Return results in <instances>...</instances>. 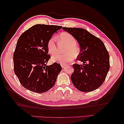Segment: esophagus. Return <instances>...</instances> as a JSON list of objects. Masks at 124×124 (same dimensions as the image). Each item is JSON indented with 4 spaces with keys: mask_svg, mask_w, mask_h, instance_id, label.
<instances>
[{
    "mask_svg": "<svg viewBox=\"0 0 124 124\" xmlns=\"http://www.w3.org/2000/svg\"><path fill=\"white\" fill-rule=\"evenodd\" d=\"M65 67V65H64V64H61V67H62V68H64Z\"/></svg>",
    "mask_w": 124,
    "mask_h": 124,
    "instance_id": "1",
    "label": "esophagus"
}]
</instances>
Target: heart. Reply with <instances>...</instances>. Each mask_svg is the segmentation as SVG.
Masks as SVG:
<instances>
[{"label":"heart","mask_w":124,"mask_h":124,"mask_svg":"<svg viewBox=\"0 0 124 124\" xmlns=\"http://www.w3.org/2000/svg\"><path fill=\"white\" fill-rule=\"evenodd\" d=\"M59 38L61 41L67 45L65 50L67 53L64 54H54L52 55V60L54 62L59 63L61 64H65L72 60L73 56H77L79 53V49L76 45V39L69 33L63 32L61 33ZM47 48L51 54H54L56 52L57 48L55 38L52 37L49 39L47 43Z\"/></svg>","instance_id":"obj_1"}]
</instances>
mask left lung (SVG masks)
Segmentation results:
<instances>
[{
	"label": "left lung",
	"mask_w": 124,
	"mask_h": 124,
	"mask_svg": "<svg viewBox=\"0 0 124 124\" xmlns=\"http://www.w3.org/2000/svg\"><path fill=\"white\" fill-rule=\"evenodd\" d=\"M79 45L78 55L83 65H72L74 71L71 79L75 87L83 92L93 91L102 85L110 68L109 55L101 40L82 28L63 27Z\"/></svg>",
	"instance_id": "left-lung-1"
}]
</instances>
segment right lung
Masks as SVG:
<instances>
[{
  "label": "right lung",
  "mask_w": 124,
  "mask_h": 124,
  "mask_svg": "<svg viewBox=\"0 0 124 124\" xmlns=\"http://www.w3.org/2000/svg\"><path fill=\"white\" fill-rule=\"evenodd\" d=\"M62 26L36 24L18 38L13 55L14 69L21 85L35 93L48 91L55 85L62 70L56 62L47 63L51 58L47 43Z\"/></svg>",
  "instance_id": "add662e5"
}]
</instances>
